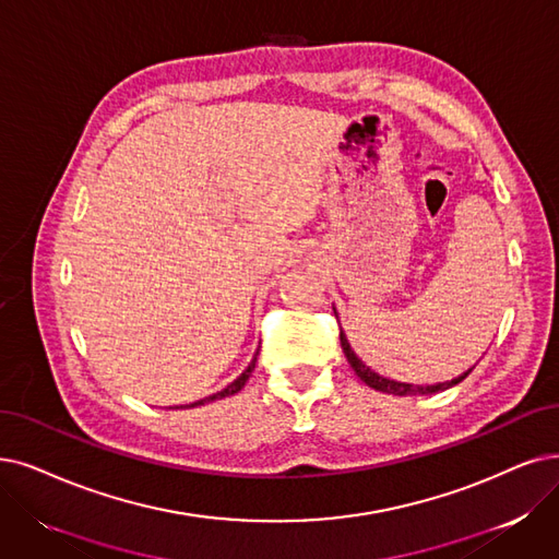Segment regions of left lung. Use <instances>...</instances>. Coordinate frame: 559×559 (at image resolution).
<instances>
[{
	"label": "left lung",
	"instance_id": "left-lung-1",
	"mask_svg": "<svg viewBox=\"0 0 559 559\" xmlns=\"http://www.w3.org/2000/svg\"><path fill=\"white\" fill-rule=\"evenodd\" d=\"M334 314H337V311H334ZM340 340H342V348H344V353H346V360H348V365L353 367V371L357 373V378H360V381L365 383V385H369V388H373V390H378V392H385V394H396V396H406V394H436V392H442V390H450V388H454V385H459L463 378L471 373L473 369H467V371H463L459 378H452V381H448V383H436V385H413V383H399V381H390V378H385V376H378L373 369H369L360 357H357L353 350H350V344H348V340H346V334H344V330L340 328Z\"/></svg>",
	"mask_w": 559,
	"mask_h": 559
}]
</instances>
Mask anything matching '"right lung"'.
<instances>
[{"mask_svg": "<svg viewBox=\"0 0 559 559\" xmlns=\"http://www.w3.org/2000/svg\"><path fill=\"white\" fill-rule=\"evenodd\" d=\"M254 365H257V357H254V360L250 362V367L245 369V371H242V373L236 378V381H234L231 385H227V388L222 390V392H215V394H211V396H206V399H199V401H194V404H190V408H194V406H204V404H211V401H215V399H225V396H231V394L240 392V390L245 388V383H248V378L252 376V371H254Z\"/></svg>", "mask_w": 559, "mask_h": 559, "instance_id": "add662e5", "label": "right lung"}]
</instances>
